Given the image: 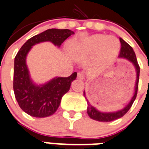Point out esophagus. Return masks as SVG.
Listing matches in <instances>:
<instances>
[{
	"label": "esophagus",
	"instance_id": "1",
	"mask_svg": "<svg viewBox=\"0 0 149 149\" xmlns=\"http://www.w3.org/2000/svg\"><path fill=\"white\" fill-rule=\"evenodd\" d=\"M77 77H78L79 79H84V76H83V74H82V72H78Z\"/></svg>",
	"mask_w": 149,
	"mask_h": 149
}]
</instances>
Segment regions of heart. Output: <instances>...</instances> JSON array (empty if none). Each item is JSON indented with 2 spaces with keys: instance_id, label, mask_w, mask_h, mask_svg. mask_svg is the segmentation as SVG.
<instances>
[{
  "instance_id": "obj_1",
  "label": "heart",
  "mask_w": 149,
  "mask_h": 149,
  "mask_svg": "<svg viewBox=\"0 0 149 149\" xmlns=\"http://www.w3.org/2000/svg\"><path fill=\"white\" fill-rule=\"evenodd\" d=\"M120 48L119 40L113 36L95 35L83 42H71L69 51L77 57L90 55L97 52V59L101 63H109L117 57Z\"/></svg>"
}]
</instances>
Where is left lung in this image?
<instances>
[{"instance_id": "1", "label": "left lung", "mask_w": 149, "mask_h": 149, "mask_svg": "<svg viewBox=\"0 0 149 149\" xmlns=\"http://www.w3.org/2000/svg\"><path fill=\"white\" fill-rule=\"evenodd\" d=\"M120 42L121 44V48L120 52V58H123V59H126L129 61L133 65V67L135 68V70L136 72V84H135V92L133 94L132 98H131L130 102L127 104V105L125 106L123 109L119 110V111H113V112H102V111L97 110L95 107L91 104L88 102V100L87 99L86 96V92H83V95L85 96L87 104H88V107H87V113L89 116L90 118L95 120L100 121V122H110V121H113L115 120L119 119L120 117H122L123 115H125L127 113V111L130 109V107H132V104L134 102L135 99L137 95V91H138V85H139V72H140V68L139 66V63L137 62V59H136V54H135L134 51L132 49V47H131L129 44L125 42L124 40L120 38Z\"/></svg>"}]
</instances>
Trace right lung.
I'll use <instances>...</instances> for the list:
<instances>
[{
	"label": "right lung",
	"instance_id": "add662e5",
	"mask_svg": "<svg viewBox=\"0 0 149 149\" xmlns=\"http://www.w3.org/2000/svg\"><path fill=\"white\" fill-rule=\"evenodd\" d=\"M70 29H50L33 36L21 47L15 57L13 71V91L15 98L22 111L32 117H47L57 110L63 95L70 90L71 83L76 79L77 72L68 77H55L45 84L37 85L30 77L26 64V57L36 44L51 42L60 47L71 35Z\"/></svg>",
	"mask_w": 149,
	"mask_h": 149
}]
</instances>
